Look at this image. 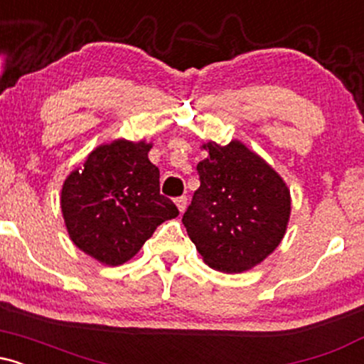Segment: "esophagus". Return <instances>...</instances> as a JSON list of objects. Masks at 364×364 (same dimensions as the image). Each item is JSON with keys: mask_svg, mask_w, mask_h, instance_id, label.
<instances>
[{"mask_svg": "<svg viewBox=\"0 0 364 364\" xmlns=\"http://www.w3.org/2000/svg\"><path fill=\"white\" fill-rule=\"evenodd\" d=\"M176 202V207L179 212H185L186 210V196H179V198L174 200Z\"/></svg>", "mask_w": 364, "mask_h": 364, "instance_id": "esophagus-1", "label": "esophagus"}]
</instances>
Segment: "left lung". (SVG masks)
I'll use <instances>...</instances> for the list:
<instances>
[{"label":"left lung","instance_id":"1","mask_svg":"<svg viewBox=\"0 0 364 364\" xmlns=\"http://www.w3.org/2000/svg\"><path fill=\"white\" fill-rule=\"evenodd\" d=\"M200 188L183 215L203 262L225 274L253 269L277 248L291 215L289 188L241 141L203 144Z\"/></svg>","mask_w":364,"mask_h":364}]
</instances>
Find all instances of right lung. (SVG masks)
<instances>
[{
	"label": "right lung",
	"instance_id": "add662e5",
	"mask_svg": "<svg viewBox=\"0 0 364 364\" xmlns=\"http://www.w3.org/2000/svg\"><path fill=\"white\" fill-rule=\"evenodd\" d=\"M150 149L152 144L144 140L99 145L63 183L61 212L68 235L97 262H128L159 224L179 214L161 195Z\"/></svg>",
	"mask_w": 364,
	"mask_h": 364
}]
</instances>
